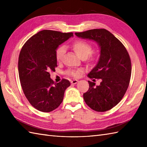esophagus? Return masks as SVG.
Masks as SVG:
<instances>
[{
	"label": "esophagus",
	"instance_id": "esophagus-1",
	"mask_svg": "<svg viewBox=\"0 0 147 147\" xmlns=\"http://www.w3.org/2000/svg\"><path fill=\"white\" fill-rule=\"evenodd\" d=\"M78 82V80H73L71 81V83L72 84H76Z\"/></svg>",
	"mask_w": 147,
	"mask_h": 147
}]
</instances>
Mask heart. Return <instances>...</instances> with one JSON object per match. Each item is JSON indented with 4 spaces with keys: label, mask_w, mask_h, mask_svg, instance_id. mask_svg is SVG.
I'll return each instance as SVG.
<instances>
[{
    "label": "heart",
    "mask_w": 147,
    "mask_h": 147,
    "mask_svg": "<svg viewBox=\"0 0 147 147\" xmlns=\"http://www.w3.org/2000/svg\"><path fill=\"white\" fill-rule=\"evenodd\" d=\"M72 47L74 51L82 59H87L90 62H95L97 58V55L95 53H93V47L90 43L83 40H78L74 42ZM65 49L64 46H60L55 51V59L57 62H61L63 59L65 54ZM82 71V69H68L65 71V74L73 77H78L80 73Z\"/></svg>",
    "instance_id": "heart-1"
}]
</instances>
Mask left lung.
Returning a JSON list of instances; mask_svg holds the SVG:
<instances>
[{
    "label": "left lung",
    "mask_w": 147,
    "mask_h": 147,
    "mask_svg": "<svg viewBox=\"0 0 147 147\" xmlns=\"http://www.w3.org/2000/svg\"><path fill=\"white\" fill-rule=\"evenodd\" d=\"M75 35L94 40L100 47L99 61L88 76L102 82L95 86V83L88 81L89 89L83 94L84 100L96 112L110 110L121 100L128 88L131 74L128 52L123 43L105 29L90 30Z\"/></svg>",
    "instance_id": "obj_1"
}]
</instances>
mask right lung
Returning <instances> with one entry per match:
<instances>
[{
  "instance_id": "right-lung-1",
  "label": "right lung",
  "mask_w": 147,
  "mask_h": 147,
  "mask_svg": "<svg viewBox=\"0 0 147 147\" xmlns=\"http://www.w3.org/2000/svg\"><path fill=\"white\" fill-rule=\"evenodd\" d=\"M73 36L45 30L27 40L21 49L18 60V72L24 95L37 110L49 112L57 109L64 98L69 81L62 79L54 83L49 72L57 66L55 51L58 46Z\"/></svg>"
}]
</instances>
